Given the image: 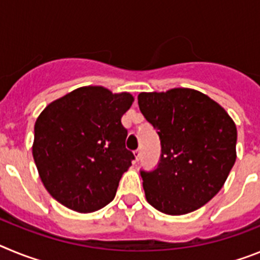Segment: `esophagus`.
I'll list each match as a JSON object with an SVG mask.
<instances>
[{
	"label": "esophagus",
	"instance_id": "1",
	"mask_svg": "<svg viewBox=\"0 0 260 260\" xmlns=\"http://www.w3.org/2000/svg\"><path fill=\"white\" fill-rule=\"evenodd\" d=\"M141 155H142L141 150L134 151V156H135V160H137V161H139V160H141Z\"/></svg>",
	"mask_w": 260,
	"mask_h": 260
}]
</instances>
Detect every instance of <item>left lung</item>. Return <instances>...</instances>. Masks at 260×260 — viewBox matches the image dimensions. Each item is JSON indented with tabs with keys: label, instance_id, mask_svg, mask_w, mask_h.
<instances>
[{
	"label": "left lung",
	"instance_id": "left-lung-1",
	"mask_svg": "<svg viewBox=\"0 0 260 260\" xmlns=\"http://www.w3.org/2000/svg\"><path fill=\"white\" fill-rule=\"evenodd\" d=\"M138 104L161 143L156 169L141 171L147 202L167 215L198 210L220 191L236 161L233 119L190 88L142 92Z\"/></svg>",
	"mask_w": 260,
	"mask_h": 260
}]
</instances>
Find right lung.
<instances>
[{
    "label": "right lung",
    "mask_w": 260,
    "mask_h": 260,
    "mask_svg": "<svg viewBox=\"0 0 260 260\" xmlns=\"http://www.w3.org/2000/svg\"><path fill=\"white\" fill-rule=\"evenodd\" d=\"M133 102L127 92L88 86L41 112L32 155L45 189L57 202L78 212H93L113 201L135 158L125 147L127 130L121 122Z\"/></svg>",
    "instance_id": "add662e5"
}]
</instances>
